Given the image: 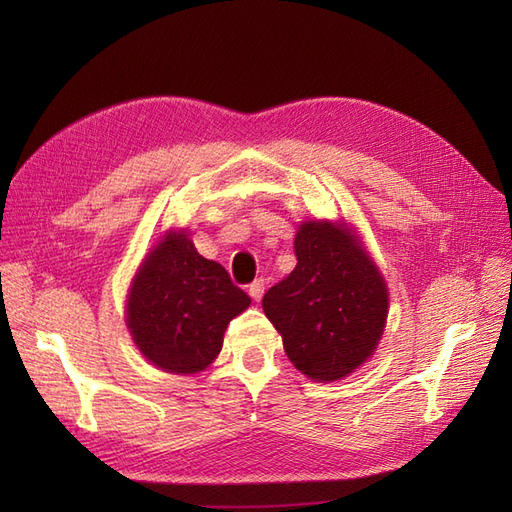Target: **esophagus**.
I'll return each instance as SVG.
<instances>
[{
    "label": "esophagus",
    "instance_id": "34e87169",
    "mask_svg": "<svg viewBox=\"0 0 512 512\" xmlns=\"http://www.w3.org/2000/svg\"><path fill=\"white\" fill-rule=\"evenodd\" d=\"M247 292H250V297L254 301H260L262 294H265V280H262V277H258V280H254L250 284V288H247Z\"/></svg>",
    "mask_w": 512,
    "mask_h": 512
}]
</instances>
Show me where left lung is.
Returning <instances> with one entry per match:
<instances>
[{
    "instance_id": "1",
    "label": "left lung",
    "mask_w": 512,
    "mask_h": 512,
    "mask_svg": "<svg viewBox=\"0 0 512 512\" xmlns=\"http://www.w3.org/2000/svg\"><path fill=\"white\" fill-rule=\"evenodd\" d=\"M294 254L297 267L267 290L262 309L307 378H346L378 346L389 309L386 284L350 232L331 222H305Z\"/></svg>"
}]
</instances>
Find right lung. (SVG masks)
Masks as SVG:
<instances>
[{
	"mask_svg": "<svg viewBox=\"0 0 512 512\" xmlns=\"http://www.w3.org/2000/svg\"><path fill=\"white\" fill-rule=\"evenodd\" d=\"M250 303L220 262L200 256L183 232H170L132 284L128 327L153 365L196 374L220 354L228 322Z\"/></svg>",
	"mask_w": 512,
	"mask_h": 512,
	"instance_id": "right-lung-1",
	"label": "right lung"
}]
</instances>
